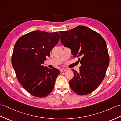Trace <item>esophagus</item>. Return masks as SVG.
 <instances>
[{
	"label": "esophagus",
	"instance_id": "esophagus-1",
	"mask_svg": "<svg viewBox=\"0 0 121 121\" xmlns=\"http://www.w3.org/2000/svg\"><path fill=\"white\" fill-rule=\"evenodd\" d=\"M66 71V69H60V71L61 73H63Z\"/></svg>",
	"mask_w": 121,
	"mask_h": 121
}]
</instances>
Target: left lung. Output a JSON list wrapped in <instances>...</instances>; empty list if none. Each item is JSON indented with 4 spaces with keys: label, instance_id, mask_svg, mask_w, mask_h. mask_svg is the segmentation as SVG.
Listing matches in <instances>:
<instances>
[{
    "label": "left lung",
    "instance_id": "obj_1",
    "mask_svg": "<svg viewBox=\"0 0 121 121\" xmlns=\"http://www.w3.org/2000/svg\"><path fill=\"white\" fill-rule=\"evenodd\" d=\"M59 33L62 44L71 49L81 65L79 73L72 69L74 77L69 81L70 88L80 95L91 93L102 82L109 64L105 40L99 33L83 26Z\"/></svg>",
    "mask_w": 121,
    "mask_h": 121
}]
</instances>
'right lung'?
<instances>
[{"mask_svg":"<svg viewBox=\"0 0 121 121\" xmlns=\"http://www.w3.org/2000/svg\"><path fill=\"white\" fill-rule=\"evenodd\" d=\"M59 39L58 32L36 30L22 36L15 44L13 67L19 82L33 96L44 97L54 89L60 71L55 67L49 69L42 64Z\"/></svg>","mask_w":121,"mask_h":121,"instance_id":"right-lung-1","label":"right lung"}]
</instances>
